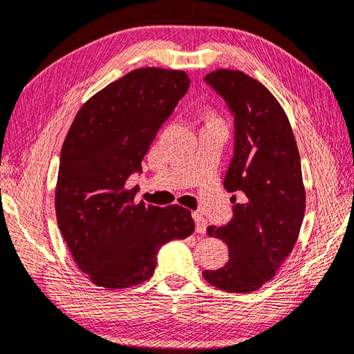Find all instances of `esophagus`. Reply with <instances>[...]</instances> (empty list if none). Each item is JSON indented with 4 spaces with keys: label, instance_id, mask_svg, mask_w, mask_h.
Instances as JSON below:
<instances>
[{
    "label": "esophagus",
    "instance_id": "esophagus-1",
    "mask_svg": "<svg viewBox=\"0 0 354 354\" xmlns=\"http://www.w3.org/2000/svg\"><path fill=\"white\" fill-rule=\"evenodd\" d=\"M193 219H195V224H196V233H199V234L205 233V230H207V221L204 219L203 214L193 213Z\"/></svg>",
    "mask_w": 354,
    "mask_h": 354
}]
</instances>
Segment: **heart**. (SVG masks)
Listing matches in <instances>:
<instances>
[{
  "instance_id": "b5f03b06",
  "label": "heart",
  "mask_w": 354,
  "mask_h": 354,
  "mask_svg": "<svg viewBox=\"0 0 354 354\" xmlns=\"http://www.w3.org/2000/svg\"><path fill=\"white\" fill-rule=\"evenodd\" d=\"M210 120H218V116H216V115H212Z\"/></svg>"
}]
</instances>
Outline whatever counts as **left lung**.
<instances>
[{"instance_id": "left-lung-1", "label": "left lung", "mask_w": 354, "mask_h": 354, "mask_svg": "<svg viewBox=\"0 0 354 354\" xmlns=\"http://www.w3.org/2000/svg\"><path fill=\"white\" fill-rule=\"evenodd\" d=\"M205 81L234 115V155L224 187L244 193L245 203L233 205L227 225L207 228L227 242L230 259L203 276L219 290L252 293L273 278L299 236L306 213L301 156L286 112L264 84L232 68L210 72Z\"/></svg>"}]
</instances>
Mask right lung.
<instances>
[{"label":"right lung","mask_w":354,"mask_h":354,"mask_svg":"<svg viewBox=\"0 0 354 354\" xmlns=\"http://www.w3.org/2000/svg\"><path fill=\"white\" fill-rule=\"evenodd\" d=\"M189 84L184 71L136 68L82 104L68 129L55 212L75 264L95 286L147 281L159 248L195 232L190 210L145 204L135 199L138 185L126 187Z\"/></svg>","instance_id":"1"}]
</instances>
